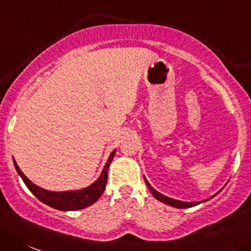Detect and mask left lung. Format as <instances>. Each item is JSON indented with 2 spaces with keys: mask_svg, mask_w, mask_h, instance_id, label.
I'll return each mask as SVG.
<instances>
[{
  "mask_svg": "<svg viewBox=\"0 0 251 251\" xmlns=\"http://www.w3.org/2000/svg\"><path fill=\"white\" fill-rule=\"evenodd\" d=\"M145 182H146L147 187H149V189H150V191H151V193L153 194V197H154V198H156V200L160 201V202H162V203H165V204L171 205V207H175V208H191V207H194V205H198V204H201V203L207 202V201L212 200L213 197L217 196L218 193H221V192L223 191V188H222L221 191L218 192V193H215L214 196H212V197H210V198H208V200H205V201H201V202H183V201L173 200V198H170V197L165 196V194H162V193H160V192H158V191H156V189H154L153 187H152L151 184H150L149 182H147L146 178H145Z\"/></svg>",
  "mask_w": 251,
  "mask_h": 251,
  "instance_id": "left-lung-1",
  "label": "left lung"
}]
</instances>
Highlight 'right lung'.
<instances>
[{
  "label": "right lung",
  "mask_w": 251,
  "mask_h": 251,
  "mask_svg": "<svg viewBox=\"0 0 251 251\" xmlns=\"http://www.w3.org/2000/svg\"><path fill=\"white\" fill-rule=\"evenodd\" d=\"M115 152H116V150H114V151L110 153L109 158H107L106 163H105L104 168H102L99 178H98L97 181L94 182V183H91L90 186L85 187V188L75 189V191H47V189L34 184L33 182L25 177V173H23L22 171H21V168L18 167L15 158H13V163H15L16 171H17V173L20 175L21 178H22V181L25 182V186L28 187V189H29L41 202L49 205V207L54 208V209L69 212V210H79L89 207V205H91L93 203L97 202L100 198V196L104 193L107 181V170H109L110 163H111L112 158H114Z\"/></svg>",
  "instance_id": "obj_1"
}]
</instances>
